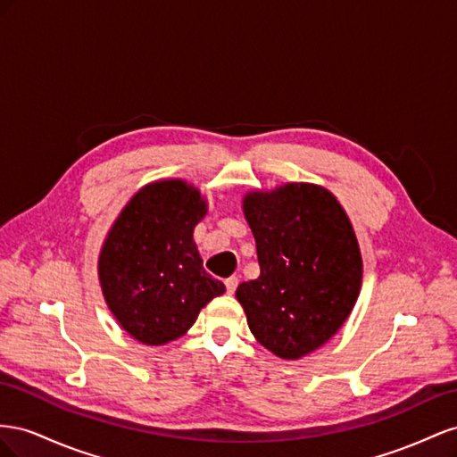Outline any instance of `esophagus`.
<instances>
[{"label":"esophagus","mask_w":457,"mask_h":457,"mask_svg":"<svg viewBox=\"0 0 457 457\" xmlns=\"http://www.w3.org/2000/svg\"><path fill=\"white\" fill-rule=\"evenodd\" d=\"M237 285H239V278H236V276H231V278H228V279H226V289H228V293H229V295L236 293Z\"/></svg>","instance_id":"esophagus-1"}]
</instances>
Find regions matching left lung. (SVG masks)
Listing matches in <instances>:
<instances>
[{
  "instance_id": "1",
  "label": "left lung",
  "mask_w": 457,
  "mask_h": 457,
  "mask_svg": "<svg viewBox=\"0 0 457 457\" xmlns=\"http://www.w3.org/2000/svg\"><path fill=\"white\" fill-rule=\"evenodd\" d=\"M243 212L260 276L241 283L236 296L256 341L283 360H298L328 343L358 301L356 233L335 195L314 184L251 191Z\"/></svg>"
}]
</instances>
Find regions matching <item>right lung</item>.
Masks as SVG:
<instances>
[{"label": "right lung", "instance_id": "obj_1", "mask_svg": "<svg viewBox=\"0 0 457 457\" xmlns=\"http://www.w3.org/2000/svg\"><path fill=\"white\" fill-rule=\"evenodd\" d=\"M206 201L184 179L141 187L114 220L99 254L103 296L136 341L161 346L186 335L226 285L208 276L193 241Z\"/></svg>", "mask_w": 457, "mask_h": 457}]
</instances>
